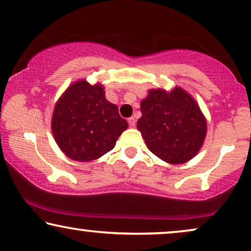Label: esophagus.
I'll return each instance as SVG.
<instances>
[{
	"label": "esophagus",
	"mask_w": 251,
	"mask_h": 251,
	"mask_svg": "<svg viewBox=\"0 0 251 251\" xmlns=\"http://www.w3.org/2000/svg\"><path fill=\"white\" fill-rule=\"evenodd\" d=\"M128 123H129L130 128H133V126H136V120H135V118H129V119H128Z\"/></svg>",
	"instance_id": "obj_1"
}]
</instances>
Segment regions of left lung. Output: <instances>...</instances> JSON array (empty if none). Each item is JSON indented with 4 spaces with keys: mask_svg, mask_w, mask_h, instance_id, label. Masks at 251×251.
<instances>
[{
    "mask_svg": "<svg viewBox=\"0 0 251 251\" xmlns=\"http://www.w3.org/2000/svg\"><path fill=\"white\" fill-rule=\"evenodd\" d=\"M137 128L149 150L173 164L191 160L203 144L207 123L193 98L183 89L151 90L140 104Z\"/></svg>",
    "mask_w": 251,
    "mask_h": 251,
    "instance_id": "8db88e82",
    "label": "left lung"
}]
</instances>
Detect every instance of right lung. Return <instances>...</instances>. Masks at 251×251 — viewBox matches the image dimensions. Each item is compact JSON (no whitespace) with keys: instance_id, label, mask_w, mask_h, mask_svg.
I'll use <instances>...</instances> for the list:
<instances>
[{"instance_id":"add662e5","label":"right lung","mask_w":251,"mask_h":251,"mask_svg":"<svg viewBox=\"0 0 251 251\" xmlns=\"http://www.w3.org/2000/svg\"><path fill=\"white\" fill-rule=\"evenodd\" d=\"M128 122L118 106L106 100L101 85L72 84L54 107L51 129L58 146L71 159L92 161L109 152Z\"/></svg>"}]
</instances>
